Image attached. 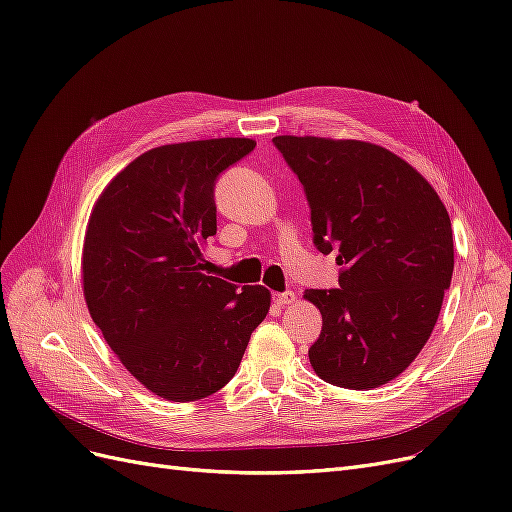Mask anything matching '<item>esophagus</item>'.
I'll return each instance as SVG.
<instances>
[{"mask_svg":"<svg viewBox=\"0 0 512 512\" xmlns=\"http://www.w3.org/2000/svg\"><path fill=\"white\" fill-rule=\"evenodd\" d=\"M294 301H297V294L294 292H275L273 294V303L275 305H280V307H284V305H292Z\"/></svg>","mask_w":512,"mask_h":512,"instance_id":"esophagus-1","label":"esophagus"}]
</instances>
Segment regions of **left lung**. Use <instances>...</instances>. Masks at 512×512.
I'll return each instance as SVG.
<instances>
[{"instance_id": "1", "label": "left lung", "mask_w": 512, "mask_h": 512, "mask_svg": "<svg viewBox=\"0 0 512 512\" xmlns=\"http://www.w3.org/2000/svg\"><path fill=\"white\" fill-rule=\"evenodd\" d=\"M273 143L303 183L314 245L342 265L339 288L303 294L322 314L309 363L342 389H378L436 327L455 267L451 218L429 181L380 145L288 134Z\"/></svg>"}]
</instances>
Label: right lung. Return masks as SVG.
<instances>
[{"label":"right lung","mask_w":512,"mask_h":512,"mask_svg":"<svg viewBox=\"0 0 512 512\" xmlns=\"http://www.w3.org/2000/svg\"><path fill=\"white\" fill-rule=\"evenodd\" d=\"M256 147L209 138L145 151L106 185L83 241V294L106 344L168 401H198L230 382L271 292L203 273L218 230L215 179Z\"/></svg>","instance_id":"obj_1"}]
</instances>
